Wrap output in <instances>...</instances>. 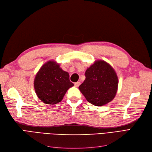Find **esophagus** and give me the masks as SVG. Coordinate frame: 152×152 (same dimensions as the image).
I'll list each match as a JSON object with an SVG mask.
<instances>
[{
  "label": "esophagus",
  "instance_id": "34e87169",
  "mask_svg": "<svg viewBox=\"0 0 152 152\" xmlns=\"http://www.w3.org/2000/svg\"><path fill=\"white\" fill-rule=\"evenodd\" d=\"M80 82H75V84H74V85H75V87H79V86H80Z\"/></svg>",
  "mask_w": 152,
  "mask_h": 152
}]
</instances>
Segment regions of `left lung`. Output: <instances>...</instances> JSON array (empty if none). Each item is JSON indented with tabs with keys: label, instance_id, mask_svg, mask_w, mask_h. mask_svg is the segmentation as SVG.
I'll list each match as a JSON object with an SVG mask.
<instances>
[{
	"label": "left lung",
	"instance_id": "obj_1",
	"mask_svg": "<svg viewBox=\"0 0 152 152\" xmlns=\"http://www.w3.org/2000/svg\"><path fill=\"white\" fill-rule=\"evenodd\" d=\"M85 76L86 79L79 89L87 102L100 107L113 99L118 81L111 65L103 60L96 61L87 69Z\"/></svg>",
	"mask_w": 152,
	"mask_h": 152
}]
</instances>
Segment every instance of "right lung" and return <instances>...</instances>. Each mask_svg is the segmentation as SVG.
<instances>
[{"instance_id":"obj_1","label":"right lung","mask_w":152,"mask_h":152,"mask_svg":"<svg viewBox=\"0 0 152 152\" xmlns=\"http://www.w3.org/2000/svg\"><path fill=\"white\" fill-rule=\"evenodd\" d=\"M67 72L59 64L49 61L40 68L34 79V89L38 98L45 104H54L63 99L67 90L73 86Z\"/></svg>"}]
</instances>
